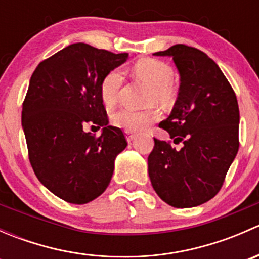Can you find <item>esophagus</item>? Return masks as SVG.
I'll list each match as a JSON object with an SVG mask.
<instances>
[{
	"mask_svg": "<svg viewBox=\"0 0 259 259\" xmlns=\"http://www.w3.org/2000/svg\"><path fill=\"white\" fill-rule=\"evenodd\" d=\"M125 137H126V140L129 143L135 139V134L133 132H129V130H125Z\"/></svg>",
	"mask_w": 259,
	"mask_h": 259,
	"instance_id": "1",
	"label": "esophagus"
}]
</instances>
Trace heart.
Listing matches in <instances>:
<instances>
[{
  "instance_id": "obj_1",
  "label": "heart",
  "mask_w": 259,
  "mask_h": 259,
  "mask_svg": "<svg viewBox=\"0 0 259 259\" xmlns=\"http://www.w3.org/2000/svg\"><path fill=\"white\" fill-rule=\"evenodd\" d=\"M135 74L139 79L144 80L151 86L150 101H158L166 105L171 101L173 90L171 85L174 79V71L168 64L155 59H144L137 62L134 67ZM124 82V71L120 67L110 70L100 82V96L106 108H113L119 100L120 89ZM159 119V111L156 109L148 110H133V109H120L111 116V121L120 129L138 132L148 126L149 124Z\"/></svg>"
}]
</instances>
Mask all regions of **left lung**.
<instances>
[{
    "label": "left lung",
    "instance_id": "8db88e82",
    "mask_svg": "<svg viewBox=\"0 0 259 259\" xmlns=\"http://www.w3.org/2000/svg\"><path fill=\"white\" fill-rule=\"evenodd\" d=\"M155 56L171 57L180 86L170 115L159 124L174 142L154 139L148 158L151 185L166 204L192 208L221 190L239 148L236 94L218 65L200 50L174 45Z\"/></svg>",
    "mask_w": 259,
    "mask_h": 259
}]
</instances>
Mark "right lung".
Wrapping results in <instances>:
<instances>
[{
	"instance_id": "obj_1",
	"label": "right lung",
	"mask_w": 259,
	"mask_h": 259,
	"mask_svg": "<svg viewBox=\"0 0 259 259\" xmlns=\"http://www.w3.org/2000/svg\"><path fill=\"white\" fill-rule=\"evenodd\" d=\"M129 59L83 42L72 44L40 62L22 105V129L36 177L52 194L86 204L103 194L115 158L126 148L121 129L109 125L100 82ZM88 123L103 126L96 138Z\"/></svg>"
}]
</instances>
